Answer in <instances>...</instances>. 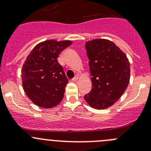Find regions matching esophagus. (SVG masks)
Segmentation results:
<instances>
[{
  "label": "esophagus",
  "mask_w": 151,
  "mask_h": 151,
  "mask_svg": "<svg viewBox=\"0 0 151 151\" xmlns=\"http://www.w3.org/2000/svg\"><path fill=\"white\" fill-rule=\"evenodd\" d=\"M78 79H79V76L78 75H75V77H74V78L72 79V80H73V81L75 82V81H77V80H78Z\"/></svg>",
  "instance_id": "1"
}]
</instances>
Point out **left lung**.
Returning <instances> with one entry per match:
<instances>
[{
	"label": "left lung",
	"instance_id": "8db88e82",
	"mask_svg": "<svg viewBox=\"0 0 151 151\" xmlns=\"http://www.w3.org/2000/svg\"><path fill=\"white\" fill-rule=\"evenodd\" d=\"M85 48L92 76V89L84 99L93 109H107L121 98L129 85V59L119 47L108 39L88 41L85 42Z\"/></svg>",
	"mask_w": 151,
	"mask_h": 151
}]
</instances>
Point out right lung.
Segmentation results:
<instances>
[{
  "label": "right lung",
  "mask_w": 151,
  "mask_h": 151,
  "mask_svg": "<svg viewBox=\"0 0 151 151\" xmlns=\"http://www.w3.org/2000/svg\"><path fill=\"white\" fill-rule=\"evenodd\" d=\"M71 44L69 40L44 41L26 58L21 71L22 87L27 96L38 106L54 107L63 99L68 80L58 57Z\"/></svg>",
  "instance_id": "obj_1"
}]
</instances>
